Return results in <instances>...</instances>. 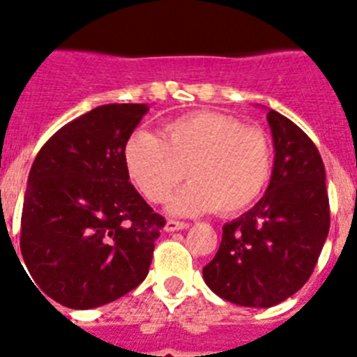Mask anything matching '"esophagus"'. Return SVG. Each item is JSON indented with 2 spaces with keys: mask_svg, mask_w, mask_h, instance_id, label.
Wrapping results in <instances>:
<instances>
[{
  "mask_svg": "<svg viewBox=\"0 0 357 357\" xmlns=\"http://www.w3.org/2000/svg\"><path fill=\"white\" fill-rule=\"evenodd\" d=\"M189 228V224L181 222V220H174V218H168L167 224H165V229L167 231H178V229Z\"/></svg>",
  "mask_w": 357,
  "mask_h": 357,
  "instance_id": "1",
  "label": "esophagus"
}]
</instances>
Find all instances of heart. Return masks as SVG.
I'll return each mask as SVG.
<instances>
[{
	"label": "heart",
	"instance_id": "heart-1",
	"mask_svg": "<svg viewBox=\"0 0 357 357\" xmlns=\"http://www.w3.org/2000/svg\"><path fill=\"white\" fill-rule=\"evenodd\" d=\"M123 161L133 185L151 204L167 200L189 172L192 181L170 202L174 213L215 209L234 215L265 190L272 146L263 129L243 126L229 114L196 111L168 122L161 139L146 131L131 135Z\"/></svg>",
	"mask_w": 357,
	"mask_h": 357
}]
</instances>
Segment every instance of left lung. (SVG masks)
<instances>
[{
  "label": "left lung",
  "mask_w": 357,
  "mask_h": 357,
  "mask_svg": "<svg viewBox=\"0 0 357 357\" xmlns=\"http://www.w3.org/2000/svg\"><path fill=\"white\" fill-rule=\"evenodd\" d=\"M274 168L265 196L224 224L222 243L204 280L213 293L244 307H272L313 274L330 231L322 157L294 122L268 111Z\"/></svg>",
  "instance_id": "left-lung-1"
}]
</instances>
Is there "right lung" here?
<instances>
[{
  "label": "right lung",
  "instance_id": "1",
  "mask_svg": "<svg viewBox=\"0 0 357 357\" xmlns=\"http://www.w3.org/2000/svg\"><path fill=\"white\" fill-rule=\"evenodd\" d=\"M146 113V103L100 105L38 151L24 195L20 250L42 296L91 310L148 276L167 220L129 183L123 161Z\"/></svg>",
  "mask_w": 357,
  "mask_h": 357
}]
</instances>
